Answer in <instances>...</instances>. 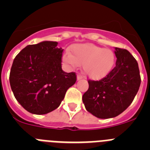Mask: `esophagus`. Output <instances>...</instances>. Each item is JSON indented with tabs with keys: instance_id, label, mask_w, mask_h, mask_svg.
Returning a JSON list of instances; mask_svg holds the SVG:
<instances>
[{
	"instance_id": "34e87169",
	"label": "esophagus",
	"mask_w": 150,
	"mask_h": 150,
	"mask_svg": "<svg viewBox=\"0 0 150 150\" xmlns=\"http://www.w3.org/2000/svg\"><path fill=\"white\" fill-rule=\"evenodd\" d=\"M83 79V76H81L80 74H78L77 75V80H80V79Z\"/></svg>"
}]
</instances>
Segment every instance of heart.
Instances as JSON below:
<instances>
[{"mask_svg": "<svg viewBox=\"0 0 150 150\" xmlns=\"http://www.w3.org/2000/svg\"><path fill=\"white\" fill-rule=\"evenodd\" d=\"M71 55H63V61L70 67L83 64L84 74L91 79H100L109 74L116 62V55L110 49H104L91 43L74 45Z\"/></svg>", "mask_w": 150, "mask_h": 150, "instance_id": "obj_1", "label": "heart"}]
</instances>
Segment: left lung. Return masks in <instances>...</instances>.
Here are the masks:
<instances>
[{"mask_svg": "<svg viewBox=\"0 0 150 150\" xmlns=\"http://www.w3.org/2000/svg\"><path fill=\"white\" fill-rule=\"evenodd\" d=\"M116 67L98 81L88 80V89L83 95L88 112L99 119L119 116L130 106L140 86L137 61L125 49L115 48Z\"/></svg>", "mask_w": 150, "mask_h": 150, "instance_id": "left-lung-1", "label": "left lung"}]
</instances>
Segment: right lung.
I'll return each instance as SVG.
<instances>
[{
	"mask_svg": "<svg viewBox=\"0 0 150 150\" xmlns=\"http://www.w3.org/2000/svg\"><path fill=\"white\" fill-rule=\"evenodd\" d=\"M57 46L54 41L28 45L13 60L11 89L17 101L33 114H46L58 108L76 81L75 73L62 69L64 50Z\"/></svg>",
	"mask_w": 150,
	"mask_h": 150,
	"instance_id": "1",
	"label": "right lung"
}]
</instances>
